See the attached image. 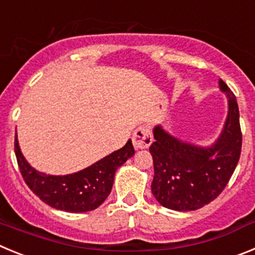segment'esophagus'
<instances>
[{"label": "esophagus", "mask_w": 255, "mask_h": 255, "mask_svg": "<svg viewBox=\"0 0 255 255\" xmlns=\"http://www.w3.org/2000/svg\"><path fill=\"white\" fill-rule=\"evenodd\" d=\"M153 138L147 126H139L132 135V144L136 149H145L152 144Z\"/></svg>", "instance_id": "1"}]
</instances>
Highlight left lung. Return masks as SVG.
I'll return each instance as SVG.
<instances>
[{
    "label": "left lung",
    "mask_w": 255,
    "mask_h": 255,
    "mask_svg": "<svg viewBox=\"0 0 255 255\" xmlns=\"http://www.w3.org/2000/svg\"><path fill=\"white\" fill-rule=\"evenodd\" d=\"M220 89L229 98V114L220 138L199 147L173 138L162 126L153 130L149 147L154 164L152 193L168 209L186 212L211 203L226 188L242 153V129L235 94L224 80Z\"/></svg>",
    "instance_id": "1"
}]
</instances>
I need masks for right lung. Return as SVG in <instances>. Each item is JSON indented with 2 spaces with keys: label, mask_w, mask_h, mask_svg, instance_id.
<instances>
[{
  "label": "right lung",
  "mask_w": 255,
  "mask_h": 255,
  "mask_svg": "<svg viewBox=\"0 0 255 255\" xmlns=\"http://www.w3.org/2000/svg\"><path fill=\"white\" fill-rule=\"evenodd\" d=\"M15 154L20 172L33 193L52 208L82 213L98 208L111 193L115 172L134 155L131 140L121 149L79 172L53 176L38 172L24 158L15 134Z\"/></svg>",
  "instance_id": "1"
}]
</instances>
